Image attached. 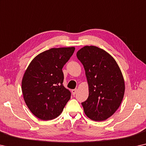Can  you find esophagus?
<instances>
[{"instance_id": "esophagus-1", "label": "esophagus", "mask_w": 146, "mask_h": 146, "mask_svg": "<svg viewBox=\"0 0 146 146\" xmlns=\"http://www.w3.org/2000/svg\"><path fill=\"white\" fill-rule=\"evenodd\" d=\"M76 92H77V89H72V93L73 95H76Z\"/></svg>"}]
</instances>
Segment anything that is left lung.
Wrapping results in <instances>:
<instances>
[{
	"mask_svg": "<svg viewBox=\"0 0 146 146\" xmlns=\"http://www.w3.org/2000/svg\"><path fill=\"white\" fill-rule=\"evenodd\" d=\"M84 65L89 86V96L82 102L89 119L106 120L119 108L125 93L124 78L111 55L96 46H86L76 53Z\"/></svg>",
	"mask_w": 146,
	"mask_h": 146,
	"instance_id": "left-lung-1",
	"label": "left lung"
}]
</instances>
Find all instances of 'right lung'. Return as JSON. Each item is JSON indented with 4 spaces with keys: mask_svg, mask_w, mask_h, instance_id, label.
<instances>
[{
    "mask_svg": "<svg viewBox=\"0 0 146 146\" xmlns=\"http://www.w3.org/2000/svg\"><path fill=\"white\" fill-rule=\"evenodd\" d=\"M74 47L51 48L33 59L21 82L23 98L30 111L44 121L62 113L71 93L64 87L62 68L74 52Z\"/></svg>",
    "mask_w": 146,
    "mask_h": 146,
    "instance_id": "right-lung-1",
    "label": "right lung"
}]
</instances>
